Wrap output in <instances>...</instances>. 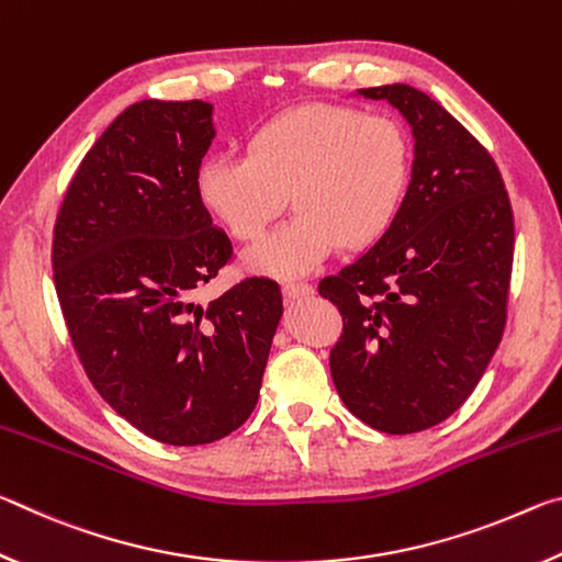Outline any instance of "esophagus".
Here are the masks:
<instances>
[{
  "label": "esophagus",
  "mask_w": 562,
  "mask_h": 562,
  "mask_svg": "<svg viewBox=\"0 0 562 562\" xmlns=\"http://www.w3.org/2000/svg\"><path fill=\"white\" fill-rule=\"evenodd\" d=\"M282 292L288 300H300V297H310L315 290H312V284L307 282H284Z\"/></svg>",
  "instance_id": "34e87169"
}]
</instances>
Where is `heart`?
I'll return each instance as SVG.
<instances>
[{"label": "heart", "instance_id": "obj_1", "mask_svg": "<svg viewBox=\"0 0 562 562\" xmlns=\"http://www.w3.org/2000/svg\"><path fill=\"white\" fill-rule=\"evenodd\" d=\"M412 178V140L382 113L300 103L245 136V158L213 156L195 173V195L235 240H258L284 205L294 215L252 250L245 268L300 278L339 245H374L394 225Z\"/></svg>", "mask_w": 562, "mask_h": 562}]
</instances>
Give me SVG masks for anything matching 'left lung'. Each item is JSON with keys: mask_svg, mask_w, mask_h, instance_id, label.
Segmentation results:
<instances>
[{"mask_svg": "<svg viewBox=\"0 0 562 562\" xmlns=\"http://www.w3.org/2000/svg\"><path fill=\"white\" fill-rule=\"evenodd\" d=\"M389 101L414 136L394 225L319 282L345 335L331 382L359 422L414 434L449 418L479 384L506 327L513 211L488 150L429 93L408 83L359 89Z\"/></svg>", "mask_w": 562, "mask_h": 562, "instance_id": "obj_1", "label": "left lung"}]
</instances>
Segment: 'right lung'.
<instances>
[{
  "label": "right lung",
  "mask_w": 562,
  "mask_h": 562,
  "mask_svg": "<svg viewBox=\"0 0 562 562\" xmlns=\"http://www.w3.org/2000/svg\"><path fill=\"white\" fill-rule=\"evenodd\" d=\"M213 138V103H133L81 160L54 227L56 294L91 384L170 446L240 429L282 317L268 278L195 302L233 255L195 195Z\"/></svg>",
  "instance_id": "obj_1"
}]
</instances>
